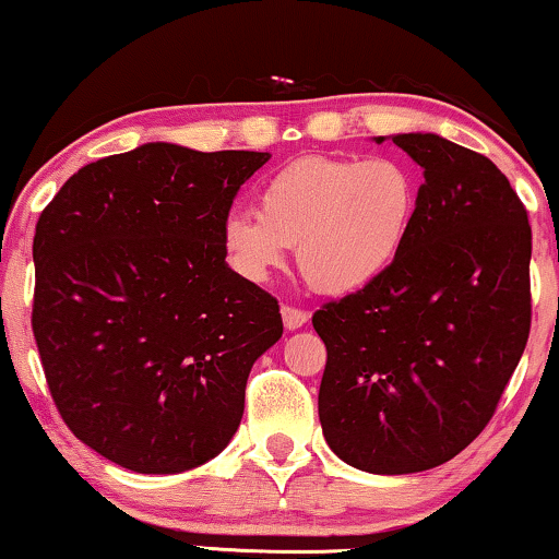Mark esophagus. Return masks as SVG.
<instances>
[{
    "label": "esophagus",
    "instance_id": "esophagus-1",
    "mask_svg": "<svg viewBox=\"0 0 559 559\" xmlns=\"http://www.w3.org/2000/svg\"><path fill=\"white\" fill-rule=\"evenodd\" d=\"M281 317L283 326H286L288 332H296V329H301L306 321H309V311L296 309V306H281Z\"/></svg>",
    "mask_w": 559,
    "mask_h": 559
}]
</instances>
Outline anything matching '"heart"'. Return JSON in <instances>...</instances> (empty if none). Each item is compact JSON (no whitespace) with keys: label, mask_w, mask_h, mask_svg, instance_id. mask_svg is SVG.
<instances>
[{"label":"heart","mask_w":559,"mask_h":559,"mask_svg":"<svg viewBox=\"0 0 559 559\" xmlns=\"http://www.w3.org/2000/svg\"><path fill=\"white\" fill-rule=\"evenodd\" d=\"M420 185L392 156L311 154L283 164L258 190V215L227 212L219 225L227 263L263 283L296 248L304 278L324 294H355L403 253L418 215Z\"/></svg>","instance_id":"b5f03b06"}]
</instances>
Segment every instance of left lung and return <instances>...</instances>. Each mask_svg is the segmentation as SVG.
Segmentation results:
<instances>
[{
  "label": "left lung",
  "mask_w": 559,
  "mask_h": 559,
  "mask_svg": "<svg viewBox=\"0 0 559 559\" xmlns=\"http://www.w3.org/2000/svg\"><path fill=\"white\" fill-rule=\"evenodd\" d=\"M392 144L426 179L411 238L388 273L311 319L326 443L382 476L436 468L481 433L532 324V227L509 179L438 133Z\"/></svg>",
  "instance_id": "obj_1"
}]
</instances>
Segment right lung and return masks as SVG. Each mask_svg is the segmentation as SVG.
Wrapping results in <instances>:
<instances>
[{"mask_svg":"<svg viewBox=\"0 0 559 559\" xmlns=\"http://www.w3.org/2000/svg\"><path fill=\"white\" fill-rule=\"evenodd\" d=\"M269 152L152 141L78 169L35 227L33 332L78 440L136 474H182L240 426L278 301L225 261L219 225Z\"/></svg>","mask_w":559,"mask_h":559,"instance_id":"add662e5","label":"right lung"}]
</instances>
